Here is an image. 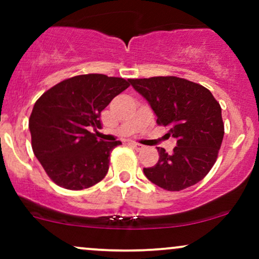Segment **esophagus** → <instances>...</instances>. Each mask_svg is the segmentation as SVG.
Masks as SVG:
<instances>
[{
    "label": "esophagus",
    "mask_w": 259,
    "mask_h": 259,
    "mask_svg": "<svg viewBox=\"0 0 259 259\" xmlns=\"http://www.w3.org/2000/svg\"><path fill=\"white\" fill-rule=\"evenodd\" d=\"M130 145H132V146L135 148L136 151H141V150H144V145H141V144H138V142H134V141H132L130 142Z\"/></svg>",
    "instance_id": "34e87169"
}]
</instances>
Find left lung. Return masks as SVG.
Returning <instances> with one entry per match:
<instances>
[{"label": "left lung", "instance_id": "8db88e82", "mask_svg": "<svg viewBox=\"0 0 259 259\" xmlns=\"http://www.w3.org/2000/svg\"><path fill=\"white\" fill-rule=\"evenodd\" d=\"M147 100L157 124L177 139L173 153L157 147L156 165L144 168L146 178L168 191H180L201 181L214 165L224 136L222 108L208 89L178 76L129 79Z\"/></svg>", "mask_w": 259, "mask_h": 259}]
</instances>
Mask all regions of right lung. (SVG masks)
I'll return each mask as SVG.
<instances>
[{"instance_id": "obj_1", "label": "right lung", "mask_w": 259, "mask_h": 259, "mask_svg": "<svg viewBox=\"0 0 259 259\" xmlns=\"http://www.w3.org/2000/svg\"><path fill=\"white\" fill-rule=\"evenodd\" d=\"M129 85L123 78L84 74L58 82L35 102L32 151L53 183L82 190L106 177L112 150L121 142L99 140L90 129H100L101 112Z\"/></svg>"}]
</instances>
